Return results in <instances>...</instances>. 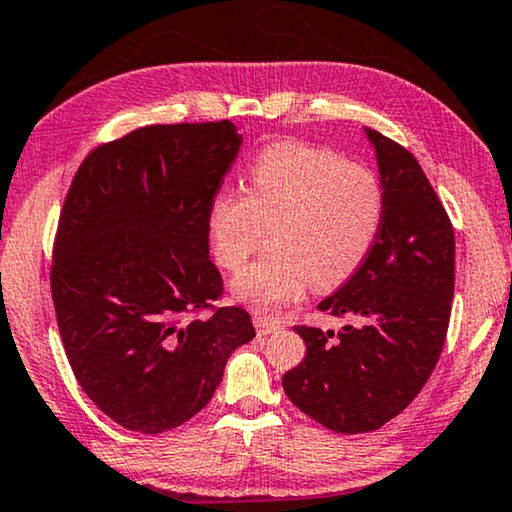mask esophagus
<instances>
[{"mask_svg":"<svg viewBox=\"0 0 512 512\" xmlns=\"http://www.w3.org/2000/svg\"><path fill=\"white\" fill-rule=\"evenodd\" d=\"M254 327H256L258 336H267V334L277 332V329H279L277 322H274V320H267V318H263V316H256V318H254Z\"/></svg>","mask_w":512,"mask_h":512,"instance_id":"1","label":"esophagus"}]
</instances>
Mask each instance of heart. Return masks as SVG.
Segmentation results:
<instances>
[{
  "instance_id": "b5f03b06",
  "label": "heart",
  "mask_w": 512,
  "mask_h": 512,
  "mask_svg": "<svg viewBox=\"0 0 512 512\" xmlns=\"http://www.w3.org/2000/svg\"><path fill=\"white\" fill-rule=\"evenodd\" d=\"M387 199L371 169L329 148L279 141L256 157L245 190H219L206 212L215 261L238 270L272 226L270 254L231 281L233 300L277 311L304 290H332L368 261L384 226Z\"/></svg>"
}]
</instances>
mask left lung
<instances>
[{
	"label": "left lung",
	"instance_id": "obj_1",
	"mask_svg": "<svg viewBox=\"0 0 512 512\" xmlns=\"http://www.w3.org/2000/svg\"><path fill=\"white\" fill-rule=\"evenodd\" d=\"M364 132L387 199L384 226L361 270L318 304L357 325L336 336L295 327L306 357L281 380L304 414L345 435L384 426L423 389L442 355L455 283L453 226L416 157Z\"/></svg>",
	"mask_w": 512,
	"mask_h": 512
}]
</instances>
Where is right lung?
Returning <instances> with one entry per match:
<instances>
[{"label": "right lung", "instance_id": "right-lung-1", "mask_svg": "<svg viewBox=\"0 0 512 512\" xmlns=\"http://www.w3.org/2000/svg\"><path fill=\"white\" fill-rule=\"evenodd\" d=\"M242 146L231 121L148 125L98 146L59 217L52 300L70 368L98 410L157 435L208 405L256 336L222 295L206 212Z\"/></svg>", "mask_w": 512, "mask_h": 512}]
</instances>
